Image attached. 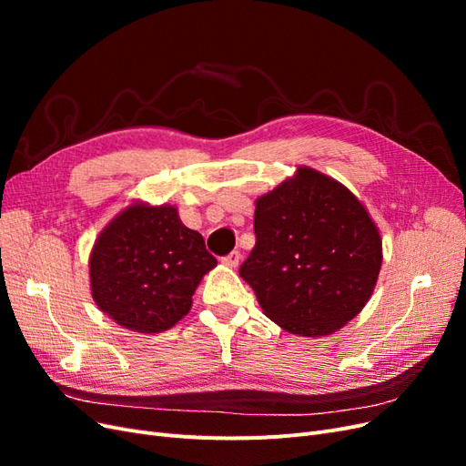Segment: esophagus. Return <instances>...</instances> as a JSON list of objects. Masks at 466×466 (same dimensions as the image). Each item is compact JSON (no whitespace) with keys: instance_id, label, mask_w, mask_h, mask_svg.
<instances>
[{"instance_id":"1","label":"esophagus","mask_w":466,"mask_h":466,"mask_svg":"<svg viewBox=\"0 0 466 466\" xmlns=\"http://www.w3.org/2000/svg\"><path fill=\"white\" fill-rule=\"evenodd\" d=\"M221 262H223L225 266L235 268V266H238V262H241V252H238V250H231L229 255H225V257L221 258Z\"/></svg>"}]
</instances>
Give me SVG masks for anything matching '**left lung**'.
I'll list each match as a JSON object with an SVG mask.
<instances>
[{"mask_svg":"<svg viewBox=\"0 0 466 466\" xmlns=\"http://www.w3.org/2000/svg\"><path fill=\"white\" fill-rule=\"evenodd\" d=\"M255 235L238 274L284 330L332 334L370 301L383 260L380 237L340 182L301 167L257 200Z\"/></svg>","mask_w":466,"mask_h":466,"instance_id":"1","label":"left lung"}]
</instances>
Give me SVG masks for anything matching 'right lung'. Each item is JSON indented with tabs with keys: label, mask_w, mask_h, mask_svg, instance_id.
<instances>
[{
	"label": "right lung",
	"mask_w": 466,
	"mask_h": 466,
	"mask_svg": "<svg viewBox=\"0 0 466 466\" xmlns=\"http://www.w3.org/2000/svg\"><path fill=\"white\" fill-rule=\"evenodd\" d=\"M216 264L177 208L136 204L96 238L89 260L93 299L124 329L163 332L190 311L196 288Z\"/></svg>",
	"instance_id": "1"
}]
</instances>
